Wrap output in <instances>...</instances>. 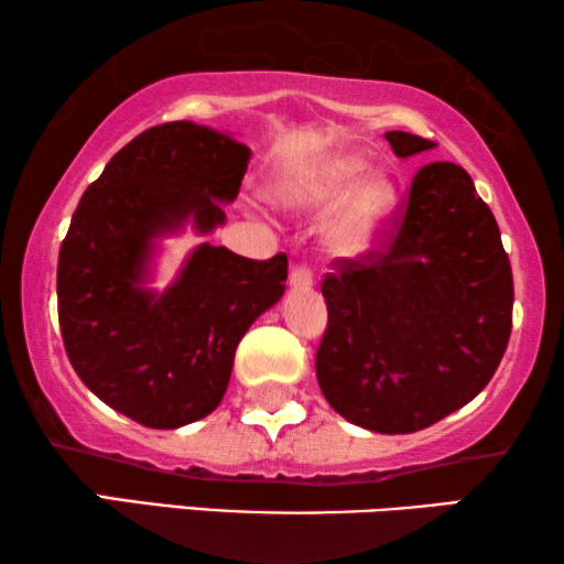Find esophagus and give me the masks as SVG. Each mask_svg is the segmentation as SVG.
I'll return each mask as SVG.
<instances>
[{"label": "esophagus", "mask_w": 564, "mask_h": 564, "mask_svg": "<svg viewBox=\"0 0 564 564\" xmlns=\"http://www.w3.org/2000/svg\"><path fill=\"white\" fill-rule=\"evenodd\" d=\"M313 288V274L307 272L305 267H292L290 272V290L292 292H303Z\"/></svg>", "instance_id": "obj_1"}]
</instances>
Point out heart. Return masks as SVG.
Listing matches in <instances>:
<instances>
[{"label": "heart", "instance_id": "heart-1", "mask_svg": "<svg viewBox=\"0 0 564 564\" xmlns=\"http://www.w3.org/2000/svg\"><path fill=\"white\" fill-rule=\"evenodd\" d=\"M361 153H334L318 164L282 176L274 199L295 213H326L321 243L328 257H367L388 234L398 210V187L382 169H370Z\"/></svg>", "mask_w": 564, "mask_h": 564}]
</instances>
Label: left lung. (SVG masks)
<instances>
[{
    "mask_svg": "<svg viewBox=\"0 0 564 564\" xmlns=\"http://www.w3.org/2000/svg\"><path fill=\"white\" fill-rule=\"evenodd\" d=\"M398 159L434 141L390 130ZM328 328L315 354L323 395L354 426L413 434L482 392L511 336L513 276L469 174L434 161L413 176L382 251L323 280Z\"/></svg>",
    "mask_w": 564,
    "mask_h": 564,
    "instance_id": "1",
    "label": "left lung"
}]
</instances>
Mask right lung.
<instances>
[{"instance_id":"1","label":"right lung","mask_w":564,"mask_h":564,"mask_svg":"<svg viewBox=\"0 0 564 564\" xmlns=\"http://www.w3.org/2000/svg\"><path fill=\"white\" fill-rule=\"evenodd\" d=\"M251 149L192 120L145 130L84 192L58 253V323L68 361L95 395L149 429L210 415L236 346L280 303L288 257L253 261L197 243L164 290L161 241L226 226Z\"/></svg>"}]
</instances>
